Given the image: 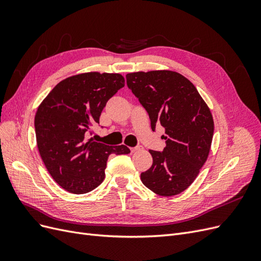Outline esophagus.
Masks as SVG:
<instances>
[{
  "label": "esophagus",
  "mask_w": 261,
  "mask_h": 261,
  "mask_svg": "<svg viewBox=\"0 0 261 261\" xmlns=\"http://www.w3.org/2000/svg\"><path fill=\"white\" fill-rule=\"evenodd\" d=\"M141 148H143V147H141V146H136V147H132V148H130V151H132V152H136V151H138V150H140Z\"/></svg>",
  "instance_id": "34e87169"
}]
</instances>
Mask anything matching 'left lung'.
I'll return each instance as SVG.
<instances>
[{
	"label": "left lung",
	"mask_w": 261,
	"mask_h": 261,
	"mask_svg": "<svg viewBox=\"0 0 261 261\" xmlns=\"http://www.w3.org/2000/svg\"><path fill=\"white\" fill-rule=\"evenodd\" d=\"M126 84L147 111L152 130L165 129L163 151L149 150L151 168L143 184L160 196H174L191 185L210 151L213 118L206 102L186 77L172 70L126 75Z\"/></svg>",
	"instance_id": "left-lung-1"
}]
</instances>
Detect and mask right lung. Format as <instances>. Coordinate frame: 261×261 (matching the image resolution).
Returning <instances> with one entry per match:
<instances>
[{"label":"right lung","mask_w":261,"mask_h":261,"mask_svg":"<svg viewBox=\"0 0 261 261\" xmlns=\"http://www.w3.org/2000/svg\"><path fill=\"white\" fill-rule=\"evenodd\" d=\"M124 85L120 74L75 75L55 86L38 108L35 130L39 152L50 175L65 191L91 192L103 181L108 156L130 152L124 145L88 139L107 102Z\"/></svg>","instance_id":"obj_1"}]
</instances>
